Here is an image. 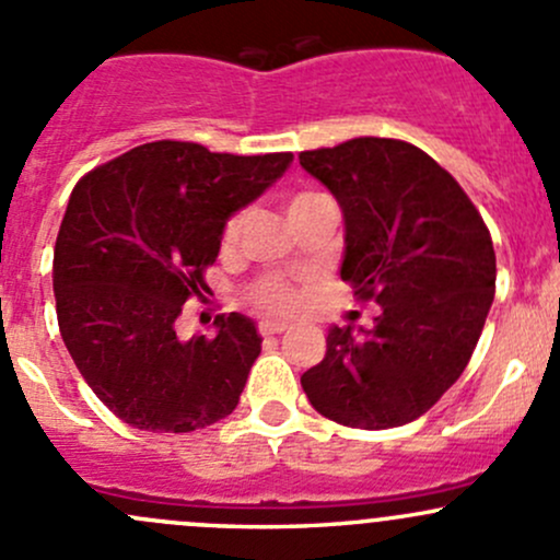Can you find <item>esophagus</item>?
Here are the masks:
<instances>
[{"label": "esophagus", "mask_w": 560, "mask_h": 560, "mask_svg": "<svg viewBox=\"0 0 560 560\" xmlns=\"http://www.w3.org/2000/svg\"><path fill=\"white\" fill-rule=\"evenodd\" d=\"M290 329V322H281V319H262L260 322V335H281Z\"/></svg>", "instance_id": "obj_1"}]
</instances>
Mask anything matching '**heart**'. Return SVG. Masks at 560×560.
<instances>
[{"instance_id": "heart-1", "label": "heart", "mask_w": 560, "mask_h": 560, "mask_svg": "<svg viewBox=\"0 0 560 560\" xmlns=\"http://www.w3.org/2000/svg\"><path fill=\"white\" fill-rule=\"evenodd\" d=\"M314 196L316 192H300L292 203H300L305 201V198H314ZM244 225H246L244 211H235L231 220L225 222V231H222V246H225V249H233V246L238 244L241 233H244ZM252 300H255L260 308L284 311L295 303V290H292L284 279H279V276H265V279H260L255 287H252Z\"/></svg>"}]
</instances>
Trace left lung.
Segmentation results:
<instances>
[{
    "label": "left lung",
    "mask_w": 560,
    "mask_h": 560,
    "mask_svg": "<svg viewBox=\"0 0 560 560\" xmlns=\"http://www.w3.org/2000/svg\"><path fill=\"white\" fill-rule=\"evenodd\" d=\"M340 203V279L381 314L329 327L327 354L300 375L329 421L392 429L427 413L467 368L497 290L491 233L438 161L399 139L359 137L300 152Z\"/></svg>",
    "instance_id": "8db88e82"
}]
</instances>
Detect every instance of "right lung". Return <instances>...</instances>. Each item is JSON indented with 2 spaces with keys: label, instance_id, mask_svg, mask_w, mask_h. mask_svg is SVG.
<instances>
[{
  "label": "right lung",
  "instance_id": "right-lung-1",
  "mask_svg": "<svg viewBox=\"0 0 560 560\" xmlns=\"http://www.w3.org/2000/svg\"><path fill=\"white\" fill-rule=\"evenodd\" d=\"M292 152L228 155L150 141L78 182L52 255L58 329L98 399L128 427L192 432L231 416L262 338L244 314L182 340L176 319L209 292L222 231L290 168Z\"/></svg>",
  "mask_w": 560,
  "mask_h": 560
}]
</instances>
